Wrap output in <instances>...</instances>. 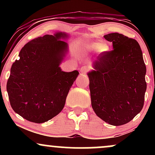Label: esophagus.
<instances>
[{
    "label": "esophagus",
    "instance_id": "obj_1",
    "mask_svg": "<svg viewBox=\"0 0 155 155\" xmlns=\"http://www.w3.org/2000/svg\"><path fill=\"white\" fill-rule=\"evenodd\" d=\"M89 67L88 66H86V65H84V66H82L80 68V71H81V74H86L87 72L89 71Z\"/></svg>",
    "mask_w": 155,
    "mask_h": 155
}]
</instances>
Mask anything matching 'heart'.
<instances>
[{"label":"heart","instance_id":"heart-1","mask_svg":"<svg viewBox=\"0 0 155 155\" xmlns=\"http://www.w3.org/2000/svg\"><path fill=\"white\" fill-rule=\"evenodd\" d=\"M83 49L85 51H88V52L97 50L99 54H104L109 51L110 47L106 43H100V42L94 41L85 43L83 45Z\"/></svg>","mask_w":155,"mask_h":155}]
</instances>
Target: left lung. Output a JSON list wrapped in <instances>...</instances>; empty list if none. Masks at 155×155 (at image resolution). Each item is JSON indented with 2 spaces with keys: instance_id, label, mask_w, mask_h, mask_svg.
<instances>
[{
  "instance_id": "8db88e82",
  "label": "left lung",
  "mask_w": 155,
  "mask_h": 155,
  "mask_svg": "<svg viewBox=\"0 0 155 155\" xmlns=\"http://www.w3.org/2000/svg\"><path fill=\"white\" fill-rule=\"evenodd\" d=\"M113 50L100 54L89 72L92 107L109 124L122 125L140 113L144 103L147 68L137 41L118 33L105 35Z\"/></svg>"
}]
</instances>
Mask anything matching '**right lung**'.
I'll return each instance as SVG.
<instances>
[{
	"instance_id": "add662e5",
	"label": "right lung",
	"mask_w": 155,
	"mask_h": 155,
	"mask_svg": "<svg viewBox=\"0 0 155 155\" xmlns=\"http://www.w3.org/2000/svg\"><path fill=\"white\" fill-rule=\"evenodd\" d=\"M62 32L33 39L19 51L6 84L12 108L30 122L43 123L63 110L79 71L64 72L60 64L68 51Z\"/></svg>"
}]
</instances>
